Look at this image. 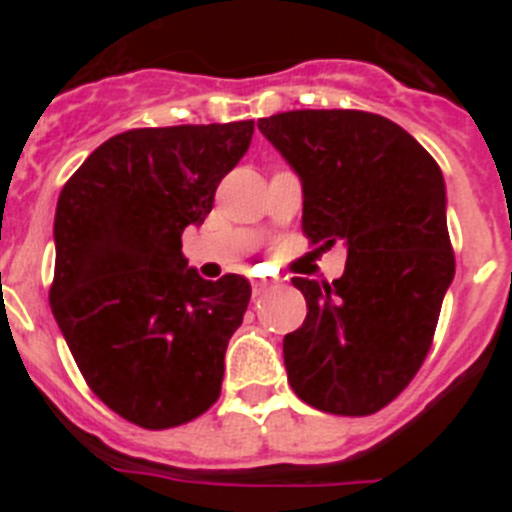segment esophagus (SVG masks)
Here are the masks:
<instances>
[{
    "label": "esophagus",
    "instance_id": "34e87169",
    "mask_svg": "<svg viewBox=\"0 0 512 512\" xmlns=\"http://www.w3.org/2000/svg\"><path fill=\"white\" fill-rule=\"evenodd\" d=\"M271 284H274V282H269V279H251L253 295H264V292L271 287Z\"/></svg>",
    "mask_w": 512,
    "mask_h": 512
}]
</instances>
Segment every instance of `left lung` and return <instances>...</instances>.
Instances as JSON below:
<instances>
[{
	"instance_id": "1",
	"label": "left lung",
	"mask_w": 512,
	"mask_h": 512,
	"mask_svg": "<svg viewBox=\"0 0 512 512\" xmlns=\"http://www.w3.org/2000/svg\"><path fill=\"white\" fill-rule=\"evenodd\" d=\"M259 130L300 176L307 238L348 251L333 284L292 279L307 318L284 336L289 384L323 413H377L418 374L454 279L441 169L374 112H279Z\"/></svg>"
}]
</instances>
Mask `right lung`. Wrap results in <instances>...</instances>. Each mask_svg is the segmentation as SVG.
<instances>
[{
	"label": "right lung",
	"mask_w": 512,
	"mask_h": 512,
	"mask_svg": "<svg viewBox=\"0 0 512 512\" xmlns=\"http://www.w3.org/2000/svg\"><path fill=\"white\" fill-rule=\"evenodd\" d=\"M251 135L253 120L128 130L61 189L53 318L89 390L140 428L189 423L220 397L251 284L202 279L182 233L205 223Z\"/></svg>",
	"instance_id": "1"
}]
</instances>
